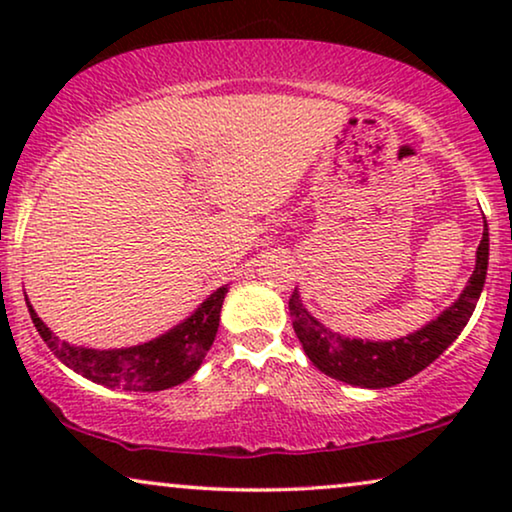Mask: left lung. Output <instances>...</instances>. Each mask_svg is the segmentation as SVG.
Wrapping results in <instances>:
<instances>
[{
    "mask_svg": "<svg viewBox=\"0 0 512 512\" xmlns=\"http://www.w3.org/2000/svg\"><path fill=\"white\" fill-rule=\"evenodd\" d=\"M489 261V233L485 223L478 254H475V270L468 279L466 289L461 296L419 331L405 335V338L389 342H370V340H352L345 335L333 333L321 321L305 310L298 289L289 298V312L293 319V331H296L305 354L317 366L321 373L333 377V380L354 384L363 389H382L394 387L417 375L429 363L438 359L447 347L457 340L471 314L478 305V298L485 286Z\"/></svg>",
    "mask_w": 512,
    "mask_h": 512,
    "instance_id": "left-lung-1",
    "label": "left lung"
}]
</instances>
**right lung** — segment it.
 <instances>
[{"instance_id":"add662e5","label":"right lung","mask_w":512,"mask_h":512,"mask_svg":"<svg viewBox=\"0 0 512 512\" xmlns=\"http://www.w3.org/2000/svg\"><path fill=\"white\" fill-rule=\"evenodd\" d=\"M228 286L216 289L191 317L160 338L125 349H88L60 340L30 307V317L48 349L58 359L88 380L111 389L163 391L186 382L212 347L219 331L221 305Z\"/></svg>"}]
</instances>
